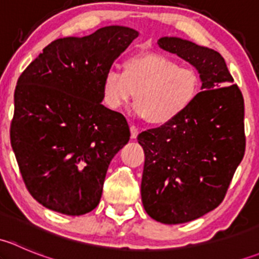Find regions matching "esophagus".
Segmentation results:
<instances>
[{
  "mask_svg": "<svg viewBox=\"0 0 259 259\" xmlns=\"http://www.w3.org/2000/svg\"><path fill=\"white\" fill-rule=\"evenodd\" d=\"M138 134H139V129L137 126H134V125H130V137H132V139H135L138 137Z\"/></svg>",
  "mask_w": 259,
  "mask_h": 259,
  "instance_id": "obj_1",
  "label": "esophagus"
}]
</instances>
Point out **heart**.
Instances as JSON below:
<instances>
[{
  "label": "heart",
  "mask_w": 259,
  "mask_h": 259,
  "mask_svg": "<svg viewBox=\"0 0 259 259\" xmlns=\"http://www.w3.org/2000/svg\"><path fill=\"white\" fill-rule=\"evenodd\" d=\"M199 91V76L193 69L178 66L170 57L143 52L124 61L122 71L109 70L103 80L104 101L120 109L135 95L133 114L150 124L161 125L184 113Z\"/></svg>",
  "instance_id": "1"
}]
</instances>
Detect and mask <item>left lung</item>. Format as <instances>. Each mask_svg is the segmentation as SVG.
<instances>
[{
  "mask_svg": "<svg viewBox=\"0 0 259 259\" xmlns=\"http://www.w3.org/2000/svg\"><path fill=\"white\" fill-rule=\"evenodd\" d=\"M158 46L197 69L200 93L178 117L138 135L145 154L144 209L156 222L194 221L224 199L245 149L244 100L215 50L180 37Z\"/></svg>",
  "mask_w": 259,
  "mask_h": 259,
  "instance_id": "left-lung-1",
  "label": "left lung"
}]
</instances>
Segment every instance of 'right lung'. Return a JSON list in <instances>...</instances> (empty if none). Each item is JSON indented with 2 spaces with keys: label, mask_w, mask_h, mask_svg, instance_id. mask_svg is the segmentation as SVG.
<instances>
[{
  "label": "right lung",
  "mask_w": 259,
  "mask_h": 259,
  "mask_svg": "<svg viewBox=\"0 0 259 259\" xmlns=\"http://www.w3.org/2000/svg\"><path fill=\"white\" fill-rule=\"evenodd\" d=\"M139 36L105 26L52 41L18 77L10 138L30 194L48 209L81 215L100 202L115 154L130 139L121 114L103 105V80Z\"/></svg>",
  "instance_id": "add662e5"
}]
</instances>
